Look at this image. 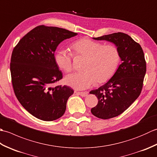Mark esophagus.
<instances>
[{
    "label": "esophagus",
    "mask_w": 157,
    "mask_h": 157,
    "mask_svg": "<svg viewBox=\"0 0 157 157\" xmlns=\"http://www.w3.org/2000/svg\"><path fill=\"white\" fill-rule=\"evenodd\" d=\"M75 93L77 94L80 95L82 97H86V96H88V93L86 92H76Z\"/></svg>",
    "instance_id": "esophagus-1"
}]
</instances>
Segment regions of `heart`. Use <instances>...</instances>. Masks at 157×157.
<instances>
[{"label": "heart", "instance_id": "heart-1", "mask_svg": "<svg viewBox=\"0 0 157 157\" xmlns=\"http://www.w3.org/2000/svg\"><path fill=\"white\" fill-rule=\"evenodd\" d=\"M71 48L76 56L86 57L83 72L73 73L65 78V83L70 87L82 90L99 84L106 82L115 74L120 62L117 48L84 38L73 42ZM73 56L64 49L56 50L55 60L60 69L65 72L73 69Z\"/></svg>", "mask_w": 157, "mask_h": 157}]
</instances>
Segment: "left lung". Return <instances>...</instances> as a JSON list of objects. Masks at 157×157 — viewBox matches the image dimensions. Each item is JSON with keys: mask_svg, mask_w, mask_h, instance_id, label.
Returning <instances> with one entry per match:
<instances>
[{"mask_svg": "<svg viewBox=\"0 0 157 157\" xmlns=\"http://www.w3.org/2000/svg\"><path fill=\"white\" fill-rule=\"evenodd\" d=\"M93 39L114 44L121 61L115 74L106 84L90 92L98 100L91 113L96 117L108 119L121 114L140 94L146 71L144 55L141 46L124 33Z\"/></svg>", "mask_w": 157, "mask_h": 157, "instance_id": "1", "label": "left lung"}]
</instances>
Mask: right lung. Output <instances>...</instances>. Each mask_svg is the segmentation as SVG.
I'll use <instances>...</instances> for the list:
<instances>
[{
	"mask_svg": "<svg viewBox=\"0 0 157 157\" xmlns=\"http://www.w3.org/2000/svg\"><path fill=\"white\" fill-rule=\"evenodd\" d=\"M77 33L40 25L20 40L12 52L10 70L17 98L35 117L46 121L61 117L73 90L52 85L63 78L55 60L59 44Z\"/></svg>",
	"mask_w": 157,
	"mask_h": 157,
	"instance_id": "add662e5",
	"label": "right lung"
}]
</instances>
